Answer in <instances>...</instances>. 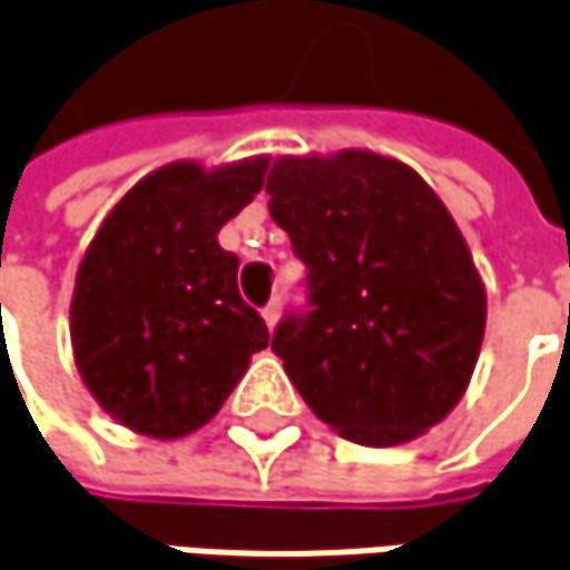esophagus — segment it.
Instances as JSON below:
<instances>
[{"mask_svg":"<svg viewBox=\"0 0 570 570\" xmlns=\"http://www.w3.org/2000/svg\"><path fill=\"white\" fill-rule=\"evenodd\" d=\"M263 317H266V324H269V330L278 324V317H282V301L272 298L266 307H263Z\"/></svg>","mask_w":570,"mask_h":570,"instance_id":"34e87169","label":"esophagus"}]
</instances>
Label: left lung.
Wrapping results in <instances>:
<instances>
[{
  "label": "left lung",
  "mask_w": 570,
  "mask_h": 570,
  "mask_svg": "<svg viewBox=\"0 0 570 570\" xmlns=\"http://www.w3.org/2000/svg\"><path fill=\"white\" fill-rule=\"evenodd\" d=\"M272 220L307 304L272 336L307 407L358 445L416 440L459 404L488 301L452 214L411 166L368 150L272 163Z\"/></svg>",
  "instance_id": "8db88e82"
}]
</instances>
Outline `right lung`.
<instances>
[{"label": "right lung", "instance_id": "add662e5", "mask_svg": "<svg viewBox=\"0 0 570 570\" xmlns=\"http://www.w3.org/2000/svg\"><path fill=\"white\" fill-rule=\"evenodd\" d=\"M266 159L202 169L169 163L105 217L70 307L76 365L134 433L176 440L205 426L269 327L240 298V259L217 230L259 195Z\"/></svg>", "mask_w": 570, "mask_h": 570}]
</instances>
